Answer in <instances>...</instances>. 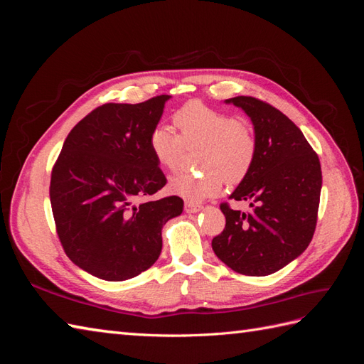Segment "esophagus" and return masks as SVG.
I'll return each instance as SVG.
<instances>
[{
	"instance_id": "esophagus-1",
	"label": "esophagus",
	"mask_w": 364,
	"mask_h": 364,
	"mask_svg": "<svg viewBox=\"0 0 364 364\" xmlns=\"http://www.w3.org/2000/svg\"><path fill=\"white\" fill-rule=\"evenodd\" d=\"M200 209H202L200 203H196L193 200H186L185 202V211L186 213H199Z\"/></svg>"
}]
</instances>
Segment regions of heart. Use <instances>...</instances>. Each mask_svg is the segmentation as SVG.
I'll use <instances>...</instances> for the list:
<instances>
[{"mask_svg": "<svg viewBox=\"0 0 364 364\" xmlns=\"http://www.w3.org/2000/svg\"><path fill=\"white\" fill-rule=\"evenodd\" d=\"M173 121L179 134L167 126L150 132L149 147L162 168L181 167L185 150L200 147L197 173H178L170 179L171 193L190 200H203L222 191L225 181L230 185L243 182L258 156V138L253 127L202 102H188L176 111Z\"/></svg>", "mask_w": 364, "mask_h": 364, "instance_id": "heart-1", "label": "heart"}]
</instances>
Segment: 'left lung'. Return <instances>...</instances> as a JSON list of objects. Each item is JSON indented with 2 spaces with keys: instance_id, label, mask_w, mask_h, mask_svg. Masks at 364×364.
Returning <instances> with one entry per match:
<instances>
[{
  "instance_id": "left-lung-1",
  "label": "left lung",
  "mask_w": 364,
  "mask_h": 364,
  "mask_svg": "<svg viewBox=\"0 0 364 364\" xmlns=\"http://www.w3.org/2000/svg\"><path fill=\"white\" fill-rule=\"evenodd\" d=\"M250 117L258 156L230 199L250 202L249 213L220 205L226 217L213 238L215 255L247 277H266L287 266L308 247L317 223L322 170L301 129L277 107L255 97L226 100Z\"/></svg>"
}]
</instances>
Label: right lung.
<instances>
[{
	"label": "right lung",
	"instance_id": "1",
	"mask_svg": "<svg viewBox=\"0 0 364 364\" xmlns=\"http://www.w3.org/2000/svg\"><path fill=\"white\" fill-rule=\"evenodd\" d=\"M168 98L98 106L73 127L53 165L50 200L60 245L100 279L126 281L151 267L162 226L182 213L178 196L135 206L167 183L149 136Z\"/></svg>",
	"mask_w": 364,
	"mask_h": 364
}]
</instances>
